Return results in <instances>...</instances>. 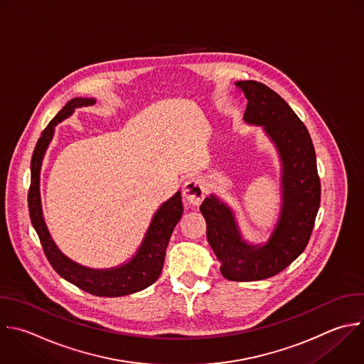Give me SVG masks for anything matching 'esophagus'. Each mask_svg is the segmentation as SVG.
Masks as SVG:
<instances>
[{"instance_id":"34e87169","label":"esophagus","mask_w":364,"mask_h":364,"mask_svg":"<svg viewBox=\"0 0 364 364\" xmlns=\"http://www.w3.org/2000/svg\"><path fill=\"white\" fill-rule=\"evenodd\" d=\"M183 196L190 204L198 205L205 197V187H204L203 181L196 177L187 180L183 187Z\"/></svg>"}]
</instances>
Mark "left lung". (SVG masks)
<instances>
[{
    "instance_id": "left-lung-1",
    "label": "left lung",
    "mask_w": 364,
    "mask_h": 364,
    "mask_svg": "<svg viewBox=\"0 0 364 364\" xmlns=\"http://www.w3.org/2000/svg\"><path fill=\"white\" fill-rule=\"evenodd\" d=\"M235 87L249 100L246 123L263 127L282 160L279 220L267 243L255 246L241 235L232 210L214 194L203 201L200 211L223 277L257 282L279 274L304 252L320 207L321 187L311 137L291 107L263 82L237 81Z\"/></svg>"
}]
</instances>
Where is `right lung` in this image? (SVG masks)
Masks as SVG:
<instances>
[{"instance_id":"obj_1","label":"right lung","mask_w":364,"mask_h":364,"mask_svg":"<svg viewBox=\"0 0 364 364\" xmlns=\"http://www.w3.org/2000/svg\"><path fill=\"white\" fill-rule=\"evenodd\" d=\"M94 98H73L50 121L41 133L31 159V184L28 190V210L31 223L40 237L43 250L53 269L78 289L100 297H119L137 293L151 286L161 274L166 249L171 232L183 215L181 193L177 191L154 214L143 243L134 257L123 266L95 270L80 266L64 256L55 246L46 225L40 198V171L46 150L54 136V127L70 117L75 108L94 104Z\"/></svg>"}]
</instances>
